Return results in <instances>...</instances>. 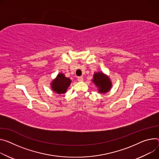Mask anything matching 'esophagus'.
<instances>
[{
  "label": "esophagus",
  "instance_id": "esophagus-1",
  "mask_svg": "<svg viewBox=\"0 0 159 159\" xmlns=\"http://www.w3.org/2000/svg\"><path fill=\"white\" fill-rule=\"evenodd\" d=\"M83 77L82 76H80V77H77V80H79V81H82L83 80Z\"/></svg>",
  "mask_w": 159,
  "mask_h": 159
}]
</instances>
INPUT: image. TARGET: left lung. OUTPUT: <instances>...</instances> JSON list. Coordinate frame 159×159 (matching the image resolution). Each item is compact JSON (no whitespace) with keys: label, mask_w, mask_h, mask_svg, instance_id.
I'll return each mask as SVG.
<instances>
[{"label":"left lung","mask_w":159,"mask_h":159,"mask_svg":"<svg viewBox=\"0 0 159 159\" xmlns=\"http://www.w3.org/2000/svg\"><path fill=\"white\" fill-rule=\"evenodd\" d=\"M93 82L97 86L100 93H106L111 88V82L110 78L103 72H96L93 75Z\"/></svg>","instance_id":"8db88e82"}]
</instances>
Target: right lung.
<instances>
[{"instance_id":"1","label":"right lung","mask_w":159,"mask_h":159,"mask_svg":"<svg viewBox=\"0 0 159 159\" xmlns=\"http://www.w3.org/2000/svg\"><path fill=\"white\" fill-rule=\"evenodd\" d=\"M71 82V80L66 77L63 74H59L51 82V88L57 94H63L66 93Z\"/></svg>"}]
</instances>
